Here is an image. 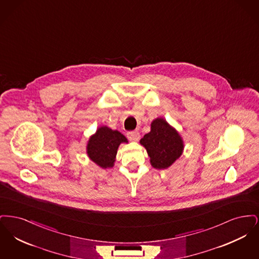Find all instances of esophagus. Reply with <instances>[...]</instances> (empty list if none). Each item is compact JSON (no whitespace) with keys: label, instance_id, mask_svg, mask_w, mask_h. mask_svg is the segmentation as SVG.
Here are the masks:
<instances>
[{"label":"esophagus","instance_id":"1","mask_svg":"<svg viewBox=\"0 0 259 259\" xmlns=\"http://www.w3.org/2000/svg\"><path fill=\"white\" fill-rule=\"evenodd\" d=\"M127 137H128V139L130 140V141H132V142H138L139 140H140V133L138 132V131H132V132H129V133H127Z\"/></svg>","mask_w":259,"mask_h":259}]
</instances>
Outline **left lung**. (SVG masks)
Returning a JSON list of instances; mask_svg holds the SVG:
<instances>
[{
    "mask_svg": "<svg viewBox=\"0 0 259 259\" xmlns=\"http://www.w3.org/2000/svg\"><path fill=\"white\" fill-rule=\"evenodd\" d=\"M140 144L147 149L151 166L158 170L172 166L185 148L182 136L163 117L152 120L150 132L141 139Z\"/></svg>",
    "mask_w": 259,
    "mask_h": 259,
    "instance_id": "8db88e82",
    "label": "left lung"
}]
</instances>
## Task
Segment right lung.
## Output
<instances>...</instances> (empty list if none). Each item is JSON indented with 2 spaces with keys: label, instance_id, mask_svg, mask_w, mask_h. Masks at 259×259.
<instances>
[{
  "label": "right lung",
  "instance_id": "1",
  "mask_svg": "<svg viewBox=\"0 0 259 259\" xmlns=\"http://www.w3.org/2000/svg\"><path fill=\"white\" fill-rule=\"evenodd\" d=\"M123 143L127 144L128 140L119 131L100 126L87 142V155L102 169H111L114 166L118 147Z\"/></svg>",
  "mask_w": 259,
  "mask_h": 259
}]
</instances>
